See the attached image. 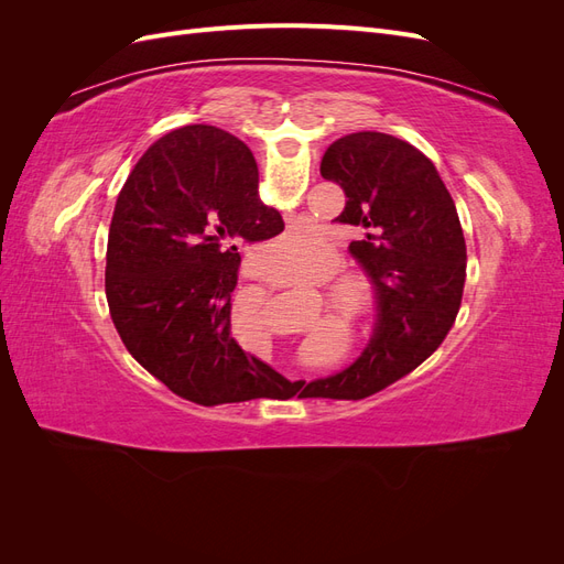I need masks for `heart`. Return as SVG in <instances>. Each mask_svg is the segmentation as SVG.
<instances>
[{
	"mask_svg": "<svg viewBox=\"0 0 564 564\" xmlns=\"http://www.w3.org/2000/svg\"><path fill=\"white\" fill-rule=\"evenodd\" d=\"M282 245L286 249V259H296L305 249H311V242L305 235H284ZM340 270V261L336 253L324 256V259H317L311 268H308V278L315 284H324L336 275ZM327 292V301L332 308L346 317L350 324H365L371 319V315L377 313V296H373V289L355 275H344L336 278L332 283L324 286Z\"/></svg>",
	"mask_w": 564,
	"mask_h": 564,
	"instance_id": "1",
	"label": "heart"
}]
</instances>
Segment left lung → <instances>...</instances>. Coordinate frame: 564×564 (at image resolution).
<instances>
[{
    "mask_svg": "<svg viewBox=\"0 0 564 564\" xmlns=\"http://www.w3.org/2000/svg\"><path fill=\"white\" fill-rule=\"evenodd\" d=\"M319 174L348 197L338 224L365 230L350 253L377 284L379 324L355 365L303 392L362 400L414 371L449 334L464 296L466 240L435 164L395 135H344L324 152Z\"/></svg>",
    "mask_w": 564,
    "mask_h": 564,
    "instance_id": "left-lung-1",
    "label": "left lung"
}]
</instances>
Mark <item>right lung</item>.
Listing matches in <instances>:
<instances>
[{
    "label": "right lung",
    "mask_w": 564,
    "mask_h": 564,
    "mask_svg": "<svg viewBox=\"0 0 564 564\" xmlns=\"http://www.w3.org/2000/svg\"><path fill=\"white\" fill-rule=\"evenodd\" d=\"M284 230L259 166L232 133L181 127L152 143L117 197L106 265L115 329L133 360L202 406L289 400L286 381L230 334L240 249Z\"/></svg>",
    "instance_id": "1"
}]
</instances>
